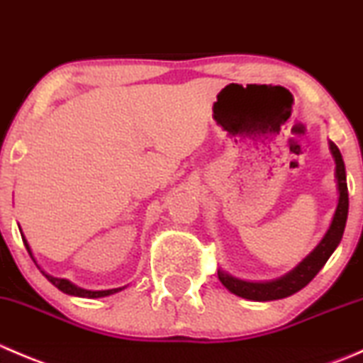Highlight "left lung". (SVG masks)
<instances>
[{
	"label": "left lung",
	"instance_id": "left-lung-1",
	"mask_svg": "<svg viewBox=\"0 0 363 363\" xmlns=\"http://www.w3.org/2000/svg\"><path fill=\"white\" fill-rule=\"evenodd\" d=\"M328 149H330V155L335 163V188H337L339 199L334 218H332L330 226L325 232L323 239L318 242V246L298 265L294 267L284 276L277 277V279L258 281V283L256 281H244L239 279V277H233L226 270L219 269V281L233 295L242 296V298L247 300H255V302H269V300L286 298V296L294 295L296 291L302 290L303 286H307L314 279V276L323 269V265L330 258L332 252L337 250L340 239H342L344 226H346L350 200H347L346 167H344L342 155H340L339 147L332 140H328Z\"/></svg>",
	"mask_w": 363,
	"mask_h": 363
}]
</instances>
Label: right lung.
<instances>
[{"label": "right lung", "mask_w": 363, "mask_h": 363, "mask_svg": "<svg viewBox=\"0 0 363 363\" xmlns=\"http://www.w3.org/2000/svg\"><path fill=\"white\" fill-rule=\"evenodd\" d=\"M21 235H23V240H24L26 250H28L29 255H31V258L35 259V256H33L31 247H29L28 240H26V237H24L23 230H21ZM35 263H36V259H35ZM38 269L42 270V267L38 265ZM42 274H43V276L47 277V279L50 281V283L54 284V286L57 288V290L63 291V294H67V295H73V296H84V298H101V296L113 295V294H117V291H121V290H124V288H126V286H123V288H112V290H98V291H93V290H84V288H80V286H77V284H73L72 281L63 279V277H54V276H50V274H47L45 270H42Z\"/></svg>", "instance_id": "add662e5"}]
</instances>
